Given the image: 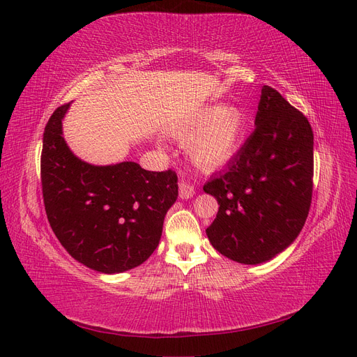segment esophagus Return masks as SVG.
<instances>
[{"label": "esophagus", "mask_w": 357, "mask_h": 357, "mask_svg": "<svg viewBox=\"0 0 357 357\" xmlns=\"http://www.w3.org/2000/svg\"><path fill=\"white\" fill-rule=\"evenodd\" d=\"M193 195H195V188H193L192 185H189L188 181L181 180V181L178 183V197H180L181 199H189V198H192Z\"/></svg>", "instance_id": "esophagus-1"}]
</instances>
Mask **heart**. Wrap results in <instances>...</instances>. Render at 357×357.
<instances>
[{
    "label": "heart",
    "mask_w": 357,
    "mask_h": 357,
    "mask_svg": "<svg viewBox=\"0 0 357 357\" xmlns=\"http://www.w3.org/2000/svg\"><path fill=\"white\" fill-rule=\"evenodd\" d=\"M245 128V116L238 107L210 105L193 116L176 132L183 144H189L193 162L201 167L225 164L238 149Z\"/></svg>",
    "instance_id": "obj_1"
}]
</instances>
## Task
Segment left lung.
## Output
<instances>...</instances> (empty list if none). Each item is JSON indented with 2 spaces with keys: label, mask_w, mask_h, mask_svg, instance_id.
<instances>
[{
  "label": "left lung",
  "mask_w": 357,
  "mask_h": 357,
  "mask_svg": "<svg viewBox=\"0 0 357 357\" xmlns=\"http://www.w3.org/2000/svg\"><path fill=\"white\" fill-rule=\"evenodd\" d=\"M255 131L204 190L219 202L207 228L211 245L235 262L257 265L299 235L311 205L312 129L275 89L264 86Z\"/></svg>",
  "instance_id": "8db88e82"
}]
</instances>
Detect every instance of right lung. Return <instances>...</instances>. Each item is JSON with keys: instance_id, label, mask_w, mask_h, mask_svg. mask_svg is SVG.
I'll return each instance as SVG.
<instances>
[{"instance_id": "1", "label": "right lung", "mask_w": 357, "mask_h": 357, "mask_svg": "<svg viewBox=\"0 0 357 357\" xmlns=\"http://www.w3.org/2000/svg\"><path fill=\"white\" fill-rule=\"evenodd\" d=\"M70 104L53 112L43 135L47 219L75 261L104 274L123 273L156 250L165 214L178 195L177 174L147 171L135 162L98 167L79 159L62 137Z\"/></svg>"}]
</instances>
